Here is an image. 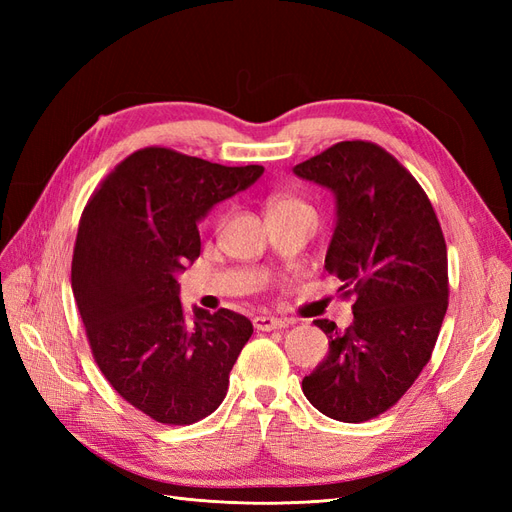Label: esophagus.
Instances as JSON below:
<instances>
[{"instance_id":"34e87169","label":"esophagus","mask_w":512,"mask_h":512,"mask_svg":"<svg viewBox=\"0 0 512 512\" xmlns=\"http://www.w3.org/2000/svg\"><path fill=\"white\" fill-rule=\"evenodd\" d=\"M286 327H288V322L275 318V316H256L254 318L256 331H282Z\"/></svg>"}]
</instances>
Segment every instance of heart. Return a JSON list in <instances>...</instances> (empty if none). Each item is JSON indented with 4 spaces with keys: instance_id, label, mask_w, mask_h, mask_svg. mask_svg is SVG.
<instances>
[{
    "instance_id": "b5f03b06",
    "label": "heart",
    "mask_w": 512,
    "mask_h": 512,
    "mask_svg": "<svg viewBox=\"0 0 512 512\" xmlns=\"http://www.w3.org/2000/svg\"><path fill=\"white\" fill-rule=\"evenodd\" d=\"M273 213H294V215H309L314 218V211L307 203L299 198H290V196H282V198H273L269 203V215Z\"/></svg>"
}]
</instances>
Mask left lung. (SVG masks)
I'll use <instances>...</instances> for the list:
<instances>
[{"label":"left lung","mask_w":512,"mask_h":512,"mask_svg":"<svg viewBox=\"0 0 512 512\" xmlns=\"http://www.w3.org/2000/svg\"><path fill=\"white\" fill-rule=\"evenodd\" d=\"M292 170L335 194L324 269L354 297L344 333L316 320L329 354L303 393L329 418L363 423L395 406L431 359L448 307L444 235L418 181L374 143H337Z\"/></svg>","instance_id":"obj_1"}]
</instances>
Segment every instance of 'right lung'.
I'll return each instance as SVG.
<instances>
[{"label": "right lung", "mask_w": 512, "mask_h": 512, "mask_svg": "<svg viewBox=\"0 0 512 512\" xmlns=\"http://www.w3.org/2000/svg\"><path fill=\"white\" fill-rule=\"evenodd\" d=\"M258 164L222 166L173 149L134 151L83 209L72 292L94 359L113 389L164 425H192L224 401L254 327L179 301L177 275L200 254L198 222L250 188Z\"/></svg>", "instance_id": "right-lung-1"}]
</instances>
